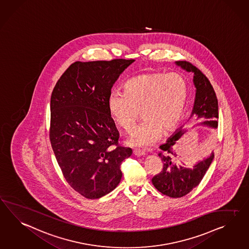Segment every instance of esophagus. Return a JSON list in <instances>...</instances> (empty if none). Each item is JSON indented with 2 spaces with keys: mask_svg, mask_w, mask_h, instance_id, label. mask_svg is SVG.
Masks as SVG:
<instances>
[{
  "mask_svg": "<svg viewBox=\"0 0 249 249\" xmlns=\"http://www.w3.org/2000/svg\"><path fill=\"white\" fill-rule=\"evenodd\" d=\"M134 154L135 156H137V157H141V156H144L146 153L144 151H142V150H134Z\"/></svg>",
  "mask_w": 249,
  "mask_h": 249,
  "instance_id": "1",
  "label": "esophagus"
}]
</instances>
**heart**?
Returning a JSON list of instances; mask_svg holds the SVG:
<instances>
[{
  "instance_id": "heart-1",
  "label": "heart",
  "mask_w": 249,
  "mask_h": 249,
  "mask_svg": "<svg viewBox=\"0 0 249 249\" xmlns=\"http://www.w3.org/2000/svg\"><path fill=\"white\" fill-rule=\"evenodd\" d=\"M189 88L178 74L144 73L130 78L124 92L109 94V115L118 126L129 133L139 116L142 121L126 142L134 147H147L159 140L161 134L175 130L184 115Z\"/></svg>"
}]
</instances>
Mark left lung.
I'll return each instance as SVG.
<instances>
[{"mask_svg": "<svg viewBox=\"0 0 249 249\" xmlns=\"http://www.w3.org/2000/svg\"><path fill=\"white\" fill-rule=\"evenodd\" d=\"M175 64L187 72H192L194 75L193 84L196 88V96L191 117L196 115L198 119H204L199 124L200 125L217 129L218 104L210 80L190 62L176 61ZM186 132L187 130L180 126L168 138L165 143L160 146V153L158 155L162 161V170L152 178L153 186L160 192L171 198H180L192 192L199 184L214 159V153L212 152L210 156L198 161L192 168L174 163V157L177 156L174 152L175 144Z\"/></svg>", "mask_w": 249, "mask_h": 249, "instance_id": "obj_1", "label": "left lung"}]
</instances>
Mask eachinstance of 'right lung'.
<instances>
[{"mask_svg":"<svg viewBox=\"0 0 249 249\" xmlns=\"http://www.w3.org/2000/svg\"><path fill=\"white\" fill-rule=\"evenodd\" d=\"M134 61H77L52 91L51 146L66 180L85 198H101L115 190L121 180L122 161L132 155L131 148L118 145L107 99Z\"/></svg>","mask_w":249,"mask_h":249,"instance_id":"right-lung-1","label":"right lung"}]
</instances>
